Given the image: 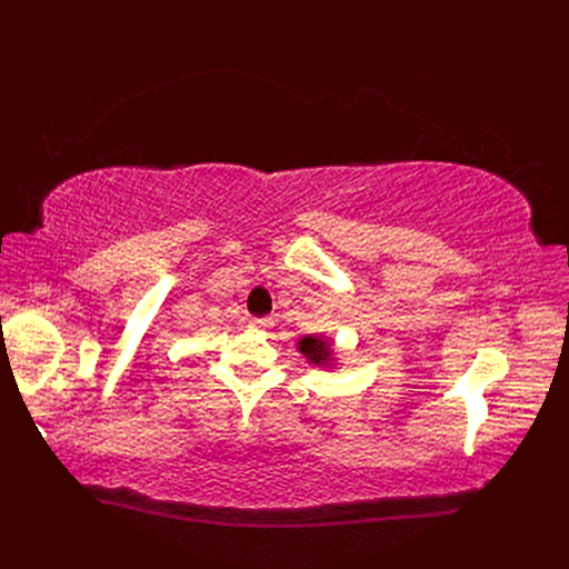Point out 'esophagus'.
I'll list each match as a JSON object with an SVG mask.
<instances>
[{"label": "esophagus", "instance_id": "34e87169", "mask_svg": "<svg viewBox=\"0 0 569 569\" xmlns=\"http://www.w3.org/2000/svg\"><path fill=\"white\" fill-rule=\"evenodd\" d=\"M269 322H272L269 318H253L249 325L253 327V330H264V327H269Z\"/></svg>", "mask_w": 569, "mask_h": 569}]
</instances>
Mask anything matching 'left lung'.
<instances>
[{
	"mask_svg": "<svg viewBox=\"0 0 569 569\" xmlns=\"http://www.w3.org/2000/svg\"><path fill=\"white\" fill-rule=\"evenodd\" d=\"M297 348H300V352H305L307 360L313 365H327L332 360L330 343L322 337H305Z\"/></svg>",
	"mask_w": 569,
	"mask_h": 569,
	"instance_id": "obj_1",
	"label": "left lung"
}]
</instances>
